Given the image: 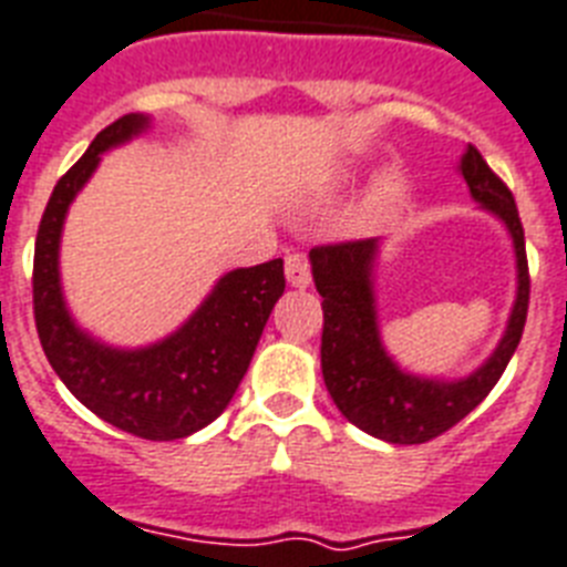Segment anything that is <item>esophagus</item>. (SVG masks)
<instances>
[{
  "label": "esophagus",
  "mask_w": 567,
  "mask_h": 567,
  "mask_svg": "<svg viewBox=\"0 0 567 567\" xmlns=\"http://www.w3.org/2000/svg\"><path fill=\"white\" fill-rule=\"evenodd\" d=\"M285 276H288V282L293 288H308L311 285V268H308V259L302 252H291L285 259Z\"/></svg>",
  "instance_id": "34e87169"
}]
</instances>
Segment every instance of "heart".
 Masks as SVG:
<instances>
[{
	"label": "heart",
	"mask_w": 567,
	"mask_h": 567,
	"mask_svg": "<svg viewBox=\"0 0 567 567\" xmlns=\"http://www.w3.org/2000/svg\"><path fill=\"white\" fill-rule=\"evenodd\" d=\"M404 188H408V177L399 168H388V172L379 174L375 186H372V204L379 206V209L393 206L404 195Z\"/></svg>",
	"instance_id": "obj_1"
}]
</instances>
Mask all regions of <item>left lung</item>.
Masks as SVG:
<instances>
[{"label": "left lung", "mask_w": 567, "mask_h": 567, "mask_svg": "<svg viewBox=\"0 0 567 567\" xmlns=\"http://www.w3.org/2000/svg\"><path fill=\"white\" fill-rule=\"evenodd\" d=\"M468 195L475 204L504 224L515 256V299L507 329L492 355L460 379L419 375L404 370L381 340L379 302H375V261L381 241L329 244L308 252L311 276L323 297V343L320 367L329 395L338 411L355 427L379 436L384 443L419 445L445 434L463 416L475 411L507 370L518 340H522L530 276L524 252V229L515 209V197L486 165L477 148L468 145L460 156Z\"/></svg>", "instance_id": "left-lung-1"}]
</instances>
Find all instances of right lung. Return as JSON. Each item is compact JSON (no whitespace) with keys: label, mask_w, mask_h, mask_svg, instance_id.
Instances as JSON below:
<instances>
[{"label":"right lung","mask_w":567,"mask_h":567,"mask_svg":"<svg viewBox=\"0 0 567 567\" xmlns=\"http://www.w3.org/2000/svg\"><path fill=\"white\" fill-rule=\"evenodd\" d=\"M151 116L127 113L92 140L58 179L34 244V320L43 352L78 402L142 440H183L227 411L261 331L285 293L282 259L224 274L183 326L148 347H113L78 326L60 285V238L69 206L101 154L148 133Z\"/></svg>","instance_id":"1"}]
</instances>
